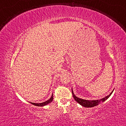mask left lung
Instances as JSON below:
<instances>
[{"label":"left lung","instance_id":"1","mask_svg":"<svg viewBox=\"0 0 126 126\" xmlns=\"http://www.w3.org/2000/svg\"><path fill=\"white\" fill-rule=\"evenodd\" d=\"M72 94H73V96L74 97V99L76 101H77V103H79L80 105H81L82 106L84 107H87V108H89V107H93L96 106L97 105H99L101 103L104 102V101H106L108 98H109V97L111 96V94H112V93L113 92V90L112 91V92L109 95L107 96L106 97H105L104 98L101 99H99V100H84V99H80V98L77 97V96H75V94H74V93L72 91Z\"/></svg>","mask_w":126,"mask_h":126}]
</instances>
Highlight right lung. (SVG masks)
Masks as SVG:
<instances>
[{
    "instance_id": "add662e5",
    "label": "right lung",
    "mask_w": 126,
    "mask_h": 126,
    "mask_svg": "<svg viewBox=\"0 0 126 126\" xmlns=\"http://www.w3.org/2000/svg\"><path fill=\"white\" fill-rule=\"evenodd\" d=\"M53 95L52 94L51 96L50 99L47 100V101H45V102H43V103H32V102H30V103H32V104L34 105V106H39V107H42V106H46V105H47L49 104V103H51V101H53Z\"/></svg>"
}]
</instances>
